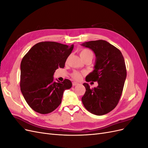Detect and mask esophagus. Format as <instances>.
I'll return each instance as SVG.
<instances>
[{
  "label": "esophagus",
  "mask_w": 148,
  "mask_h": 148,
  "mask_svg": "<svg viewBox=\"0 0 148 148\" xmlns=\"http://www.w3.org/2000/svg\"><path fill=\"white\" fill-rule=\"evenodd\" d=\"M78 84H79V83H78V82H73L72 83V85H73V86H77V85H78Z\"/></svg>",
  "instance_id": "34e87169"
}]
</instances>
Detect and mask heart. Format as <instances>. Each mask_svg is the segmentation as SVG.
Here are the masks:
<instances>
[{"label":"heart","mask_w":148,"mask_h":148,"mask_svg":"<svg viewBox=\"0 0 148 148\" xmlns=\"http://www.w3.org/2000/svg\"><path fill=\"white\" fill-rule=\"evenodd\" d=\"M80 56L83 59V60L86 59H91L94 57V53L93 52L88 49H83L80 51ZM71 77H72L74 79L76 80H79L82 78V74L80 73L79 71H74L73 72L71 73Z\"/></svg>","instance_id":"b5f03b06"}]
</instances>
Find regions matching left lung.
Returning <instances> with one entry per match:
<instances>
[{
	"instance_id": "1",
	"label": "left lung",
	"mask_w": 148,
	"mask_h": 148,
	"mask_svg": "<svg viewBox=\"0 0 148 148\" xmlns=\"http://www.w3.org/2000/svg\"><path fill=\"white\" fill-rule=\"evenodd\" d=\"M82 46L91 49L96 57L95 70L86 77L87 82H97L96 88H86L82 102L89 112L102 115L117 106L122 96L127 69L122 52L104 40L84 42Z\"/></svg>"
}]
</instances>
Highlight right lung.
I'll list each match as a JSON object with an SVG mask.
<instances>
[{
    "label": "right lung",
    "mask_w": 148,
    "mask_h": 148,
    "mask_svg": "<svg viewBox=\"0 0 148 148\" xmlns=\"http://www.w3.org/2000/svg\"><path fill=\"white\" fill-rule=\"evenodd\" d=\"M73 49L52 41L40 42L26 53L21 62L20 89L29 106L36 112L47 114L61 104L64 91L72 83L68 79L53 82L56 69L64 68Z\"/></svg>",
    "instance_id": "1"
}]
</instances>
